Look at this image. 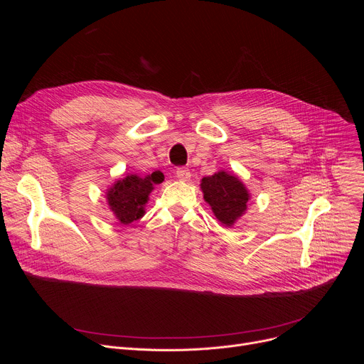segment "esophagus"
I'll list each match as a JSON object with an SVG mask.
<instances>
[{
    "label": "esophagus",
    "mask_w": 364,
    "mask_h": 364,
    "mask_svg": "<svg viewBox=\"0 0 364 364\" xmlns=\"http://www.w3.org/2000/svg\"><path fill=\"white\" fill-rule=\"evenodd\" d=\"M176 176H177V178H180V180H183V181H188L190 177H191V173H190L188 168L180 167V168L176 170Z\"/></svg>",
    "instance_id": "esophagus-1"
}]
</instances>
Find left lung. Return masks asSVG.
Listing matches in <instances>:
<instances>
[{
    "instance_id": "1",
    "label": "left lung",
    "mask_w": 364,
    "mask_h": 364,
    "mask_svg": "<svg viewBox=\"0 0 364 364\" xmlns=\"http://www.w3.org/2000/svg\"><path fill=\"white\" fill-rule=\"evenodd\" d=\"M200 187L216 219L225 226H233L245 215L250 194L236 176L219 171L210 177H203Z\"/></svg>"
}]
</instances>
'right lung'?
I'll use <instances>...</instances> for the list:
<instances>
[{"label": "right lung", "mask_w": 364, "mask_h": 364, "mask_svg": "<svg viewBox=\"0 0 364 364\" xmlns=\"http://www.w3.org/2000/svg\"><path fill=\"white\" fill-rule=\"evenodd\" d=\"M160 183L159 174L139 177L129 174L118 181L107 191V200L111 212L121 225H129L144 216V207L148 201L154 184Z\"/></svg>", "instance_id": "add662e5"}]
</instances>
